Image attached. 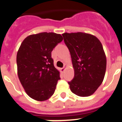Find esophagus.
Wrapping results in <instances>:
<instances>
[{
	"instance_id": "34e87169",
	"label": "esophagus",
	"mask_w": 122,
	"mask_h": 122,
	"mask_svg": "<svg viewBox=\"0 0 122 122\" xmlns=\"http://www.w3.org/2000/svg\"><path fill=\"white\" fill-rule=\"evenodd\" d=\"M66 67V65L64 66L63 67L61 68V72H64V71H65Z\"/></svg>"
}]
</instances>
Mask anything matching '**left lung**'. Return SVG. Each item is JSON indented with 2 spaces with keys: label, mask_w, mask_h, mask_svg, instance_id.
Masks as SVG:
<instances>
[{
  "label": "left lung",
  "mask_w": 122,
  "mask_h": 122,
  "mask_svg": "<svg viewBox=\"0 0 122 122\" xmlns=\"http://www.w3.org/2000/svg\"><path fill=\"white\" fill-rule=\"evenodd\" d=\"M62 35L74 69V78L68 82L70 89L78 96H90L101 85L106 72V58L102 43L95 36L86 33Z\"/></svg>",
  "instance_id": "8db88e82"
}]
</instances>
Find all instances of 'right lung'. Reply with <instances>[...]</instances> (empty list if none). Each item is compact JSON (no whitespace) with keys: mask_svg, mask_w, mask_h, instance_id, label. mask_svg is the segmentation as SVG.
Masks as SVG:
<instances>
[{"mask_svg":"<svg viewBox=\"0 0 122 122\" xmlns=\"http://www.w3.org/2000/svg\"><path fill=\"white\" fill-rule=\"evenodd\" d=\"M63 38L60 34L43 32L23 41L16 57L17 75L27 95L37 101L50 98L60 80L51 51Z\"/></svg>","mask_w":122,"mask_h":122,"instance_id":"add662e5","label":"right lung"}]
</instances>
